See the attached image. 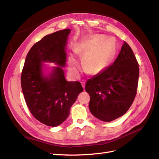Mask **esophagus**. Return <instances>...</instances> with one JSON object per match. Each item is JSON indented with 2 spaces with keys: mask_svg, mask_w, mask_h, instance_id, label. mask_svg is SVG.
Returning <instances> with one entry per match:
<instances>
[{
  "mask_svg": "<svg viewBox=\"0 0 159 159\" xmlns=\"http://www.w3.org/2000/svg\"><path fill=\"white\" fill-rule=\"evenodd\" d=\"M81 85H82V87H83V88L84 89H85V81H82L81 82Z\"/></svg>",
  "mask_w": 159,
  "mask_h": 159,
  "instance_id": "esophagus-1",
  "label": "esophagus"
}]
</instances>
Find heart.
Instances as JSON below:
<instances>
[{"instance_id":"heart-1","label":"heart","mask_w":159,"mask_h":159,"mask_svg":"<svg viewBox=\"0 0 159 159\" xmlns=\"http://www.w3.org/2000/svg\"><path fill=\"white\" fill-rule=\"evenodd\" d=\"M109 38L103 35L94 34L85 40L82 46L76 52L84 56L83 67L86 73L96 75L103 71L113 60L115 52V44ZM69 70L71 74L77 75L80 70L79 61L74 56L69 58Z\"/></svg>"}]
</instances>
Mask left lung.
I'll list each match as a JSON object with an SVG mask.
<instances>
[{"label":"left lung","instance_id":"1","mask_svg":"<svg viewBox=\"0 0 159 159\" xmlns=\"http://www.w3.org/2000/svg\"><path fill=\"white\" fill-rule=\"evenodd\" d=\"M139 75L136 57L131 47L124 42L112 65L86 82L91 114L105 122L123 115L135 98Z\"/></svg>","mask_w":159,"mask_h":159}]
</instances>
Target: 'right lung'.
<instances>
[{
    "mask_svg": "<svg viewBox=\"0 0 159 159\" xmlns=\"http://www.w3.org/2000/svg\"><path fill=\"white\" fill-rule=\"evenodd\" d=\"M70 32V29L57 31L36 42L28 53L21 75L28 109L37 120L50 127L58 126L68 118L71 105L84 90L79 81L65 78L63 68ZM46 62L58 66L46 71Z\"/></svg>",
    "mask_w": 159,
    "mask_h": 159,
    "instance_id": "right-lung-1",
    "label": "right lung"
}]
</instances>
